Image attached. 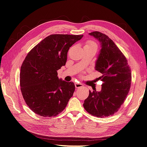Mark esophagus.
I'll return each mask as SVG.
<instances>
[{"label": "esophagus", "mask_w": 147, "mask_h": 147, "mask_svg": "<svg viewBox=\"0 0 147 147\" xmlns=\"http://www.w3.org/2000/svg\"><path fill=\"white\" fill-rule=\"evenodd\" d=\"M74 85H75V87H76V88H77V89H78V88H80V87H82L83 86V85L81 83H74Z\"/></svg>", "instance_id": "1"}]
</instances>
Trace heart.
I'll use <instances>...</instances> for the list:
<instances>
[{
    "instance_id": "b5f03b06",
    "label": "heart",
    "mask_w": 147,
    "mask_h": 147,
    "mask_svg": "<svg viewBox=\"0 0 147 147\" xmlns=\"http://www.w3.org/2000/svg\"><path fill=\"white\" fill-rule=\"evenodd\" d=\"M97 47V45L94 42H92L90 40L87 41L84 44V48L87 47Z\"/></svg>"
}]
</instances>
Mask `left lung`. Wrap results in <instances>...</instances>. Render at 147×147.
<instances>
[{
  "mask_svg": "<svg viewBox=\"0 0 147 147\" xmlns=\"http://www.w3.org/2000/svg\"><path fill=\"white\" fill-rule=\"evenodd\" d=\"M100 43L101 49L95 68L102 73L101 91L89 90L83 106L89 114L106 118L118 111L131 87V72L126 58L107 35L98 31L89 33Z\"/></svg>",
  "mask_w": 147,
  "mask_h": 147,
  "instance_id": "8db88e82",
  "label": "left lung"
}]
</instances>
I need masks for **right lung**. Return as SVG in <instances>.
<instances>
[{
  "mask_svg": "<svg viewBox=\"0 0 147 147\" xmlns=\"http://www.w3.org/2000/svg\"><path fill=\"white\" fill-rule=\"evenodd\" d=\"M83 35L52 34L29 52L21 67V91L31 110L41 116H55L63 111L75 90L73 82L58 77L70 47Z\"/></svg>",
  "mask_w": 147,
  "mask_h": 147,
  "instance_id": "right-lung-1",
  "label": "right lung"
}]
</instances>
